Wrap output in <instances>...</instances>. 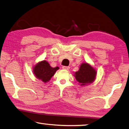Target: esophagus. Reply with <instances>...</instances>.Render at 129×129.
Masks as SVG:
<instances>
[{
	"mask_svg": "<svg viewBox=\"0 0 129 129\" xmlns=\"http://www.w3.org/2000/svg\"><path fill=\"white\" fill-rule=\"evenodd\" d=\"M62 69L63 70H69L70 69V67H67V66H63Z\"/></svg>",
	"mask_w": 129,
	"mask_h": 129,
	"instance_id": "1",
	"label": "esophagus"
}]
</instances>
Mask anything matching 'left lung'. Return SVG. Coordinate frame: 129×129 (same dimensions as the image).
Instances as JSON below:
<instances>
[{"instance_id":"obj_1","label":"left lung","mask_w":129,"mask_h":129,"mask_svg":"<svg viewBox=\"0 0 129 129\" xmlns=\"http://www.w3.org/2000/svg\"><path fill=\"white\" fill-rule=\"evenodd\" d=\"M74 76L80 86L84 87L94 82L96 79L97 70L87 62L82 63L78 71L74 73Z\"/></svg>"}]
</instances>
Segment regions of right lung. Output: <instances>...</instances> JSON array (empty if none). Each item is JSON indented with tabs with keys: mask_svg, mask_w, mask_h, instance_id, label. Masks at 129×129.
<instances>
[{
	"mask_svg": "<svg viewBox=\"0 0 129 129\" xmlns=\"http://www.w3.org/2000/svg\"><path fill=\"white\" fill-rule=\"evenodd\" d=\"M59 69L58 66L52 67L48 62L43 60L36 63L33 66V73L36 78L46 83L50 80L52 76L54 75Z\"/></svg>",
	"mask_w": 129,
	"mask_h": 129,
	"instance_id": "add662e5",
	"label": "right lung"
}]
</instances>
